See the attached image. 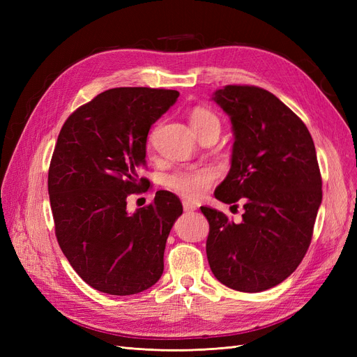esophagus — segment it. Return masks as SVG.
<instances>
[{
    "label": "esophagus",
    "mask_w": 357,
    "mask_h": 357,
    "mask_svg": "<svg viewBox=\"0 0 357 357\" xmlns=\"http://www.w3.org/2000/svg\"><path fill=\"white\" fill-rule=\"evenodd\" d=\"M183 210H185V211H195L197 205L189 202V201H183Z\"/></svg>",
    "instance_id": "esophagus-1"
}]
</instances>
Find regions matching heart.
<instances>
[{
	"mask_svg": "<svg viewBox=\"0 0 357 357\" xmlns=\"http://www.w3.org/2000/svg\"><path fill=\"white\" fill-rule=\"evenodd\" d=\"M189 121L199 137L211 129H218L220 132V121L215 113H213L207 107H193L189 113ZM155 131L150 134L152 142ZM218 178V172L211 167H199V168H185L172 172L165 180L167 186L178 193L180 197L186 199H198L207 192L213 183Z\"/></svg>",
	"mask_w": 357,
	"mask_h": 357,
	"instance_id": "1",
	"label": "heart"
}]
</instances>
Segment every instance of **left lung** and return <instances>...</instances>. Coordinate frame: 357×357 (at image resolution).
<instances>
[{
    "instance_id": "left-lung-1",
    "label": "left lung",
    "mask_w": 357,
    "mask_h": 357,
    "mask_svg": "<svg viewBox=\"0 0 357 357\" xmlns=\"http://www.w3.org/2000/svg\"><path fill=\"white\" fill-rule=\"evenodd\" d=\"M213 100L228 113L235 143L229 174L214 197L244 202L243 222L210 207L208 264L214 277L238 291L280 284L304 259L321 202V176L305 123L257 86L228 84ZM235 207V205H234Z\"/></svg>"
}]
</instances>
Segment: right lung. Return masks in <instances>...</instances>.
<instances>
[{
	"mask_svg": "<svg viewBox=\"0 0 357 357\" xmlns=\"http://www.w3.org/2000/svg\"><path fill=\"white\" fill-rule=\"evenodd\" d=\"M177 91L114 88L70 114L53 150L47 189L62 253L86 283L126 296L152 287L164 273L169 231L183 213L174 193L126 211V198L149 189L147 135L178 98Z\"/></svg>",
	"mask_w": 357,
	"mask_h": 357,
	"instance_id": "obj_1",
	"label": "right lung"
}]
</instances>
